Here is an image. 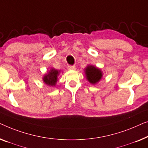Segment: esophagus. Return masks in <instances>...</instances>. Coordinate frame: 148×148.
Segmentation results:
<instances>
[{
  "label": "esophagus",
  "mask_w": 148,
  "mask_h": 148,
  "mask_svg": "<svg viewBox=\"0 0 148 148\" xmlns=\"http://www.w3.org/2000/svg\"><path fill=\"white\" fill-rule=\"evenodd\" d=\"M68 68L69 70H76V66H68Z\"/></svg>",
  "instance_id": "obj_1"
}]
</instances>
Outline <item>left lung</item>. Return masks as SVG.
Returning a JSON list of instances; mask_svg holds the SVG:
<instances>
[{
    "mask_svg": "<svg viewBox=\"0 0 148 148\" xmlns=\"http://www.w3.org/2000/svg\"><path fill=\"white\" fill-rule=\"evenodd\" d=\"M86 78L91 84H96L102 77V72L99 69L92 66H88L85 70Z\"/></svg>",
    "mask_w": 148,
    "mask_h": 148,
    "instance_id": "8db88e82",
    "label": "left lung"
}]
</instances>
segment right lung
Wrapping results in <instances>:
<instances>
[{
  "mask_svg": "<svg viewBox=\"0 0 148 148\" xmlns=\"http://www.w3.org/2000/svg\"><path fill=\"white\" fill-rule=\"evenodd\" d=\"M58 74H59V71L55 69H51L50 72L44 76L43 81L47 85L54 86L57 82V76Z\"/></svg>",
  "mask_w": 148,
  "mask_h": 148,
  "instance_id": "right-lung-1",
  "label": "right lung"
}]
</instances>
